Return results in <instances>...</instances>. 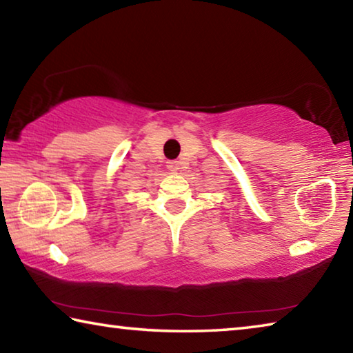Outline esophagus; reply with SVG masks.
Here are the masks:
<instances>
[{
  "label": "esophagus",
  "mask_w": 353,
  "mask_h": 353,
  "mask_svg": "<svg viewBox=\"0 0 353 353\" xmlns=\"http://www.w3.org/2000/svg\"><path fill=\"white\" fill-rule=\"evenodd\" d=\"M168 170L170 171H172V172H176V171H179V162H176V160H171V162H168Z\"/></svg>",
  "instance_id": "esophagus-1"
}]
</instances>
